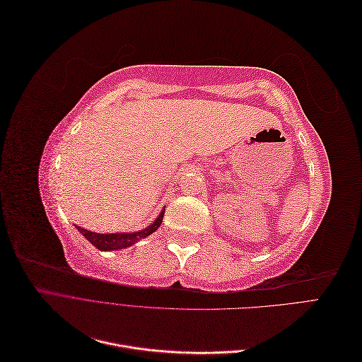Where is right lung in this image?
Listing matches in <instances>:
<instances>
[{
  "label": "right lung",
  "instance_id": "right-lung-1",
  "mask_svg": "<svg viewBox=\"0 0 362 362\" xmlns=\"http://www.w3.org/2000/svg\"><path fill=\"white\" fill-rule=\"evenodd\" d=\"M163 216H164V208L163 211L158 214V217L154 221V223H151L148 228L140 229L137 233H117V234H100V233H92L87 231V229L76 226L78 233H81L89 242L100 250H117V249H125L133 246L134 243H137L139 240L145 238L148 235H151L152 233H156L158 226L163 222Z\"/></svg>",
  "mask_w": 362,
  "mask_h": 362
}]
</instances>
